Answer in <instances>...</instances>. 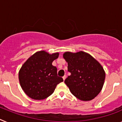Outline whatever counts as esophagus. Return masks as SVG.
Listing matches in <instances>:
<instances>
[{"label":"esophagus","mask_w":122,"mask_h":122,"mask_svg":"<svg viewBox=\"0 0 122 122\" xmlns=\"http://www.w3.org/2000/svg\"><path fill=\"white\" fill-rule=\"evenodd\" d=\"M66 75H65V76H63V81L65 80V79H66Z\"/></svg>","instance_id":"esophagus-1"}]
</instances>
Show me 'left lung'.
I'll return each instance as SVG.
<instances>
[{"label": "left lung", "mask_w": 122, "mask_h": 122, "mask_svg": "<svg viewBox=\"0 0 122 122\" xmlns=\"http://www.w3.org/2000/svg\"><path fill=\"white\" fill-rule=\"evenodd\" d=\"M63 57L71 73L65 80L72 94L82 101L93 100L103 88L105 72L103 66L89 54L65 52Z\"/></svg>", "instance_id": "left-lung-1"}]
</instances>
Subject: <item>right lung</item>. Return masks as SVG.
<instances>
[{
    "label": "right lung",
    "mask_w": 122,
    "mask_h": 122,
    "mask_svg": "<svg viewBox=\"0 0 122 122\" xmlns=\"http://www.w3.org/2000/svg\"><path fill=\"white\" fill-rule=\"evenodd\" d=\"M45 51L35 52L26 60L19 71L22 90L30 98L43 100L53 93L58 84L63 80L57 76V69L52 63L59 57Z\"/></svg>",
    "instance_id": "right-lung-1"
}]
</instances>
